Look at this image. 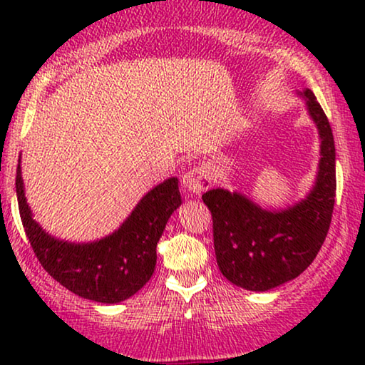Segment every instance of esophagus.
<instances>
[{
	"label": "esophagus",
	"instance_id": "1",
	"mask_svg": "<svg viewBox=\"0 0 365 365\" xmlns=\"http://www.w3.org/2000/svg\"><path fill=\"white\" fill-rule=\"evenodd\" d=\"M209 186H211V178H209V173L204 168H194L192 171L182 176V187L191 196H199Z\"/></svg>",
	"mask_w": 365,
	"mask_h": 365
}]
</instances>
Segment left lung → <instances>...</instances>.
<instances>
[{
	"label": "left lung",
	"mask_w": 365,
	"mask_h": 365,
	"mask_svg": "<svg viewBox=\"0 0 365 365\" xmlns=\"http://www.w3.org/2000/svg\"><path fill=\"white\" fill-rule=\"evenodd\" d=\"M319 134L314 184L301 201L262 207L239 191L216 187L202 194L212 214L219 271L236 286L264 292L296 279L316 259L336 202V146L331 124L311 89L297 93Z\"/></svg>",
	"instance_id": "8db88e82"
}]
</instances>
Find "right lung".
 <instances>
[{"label":"right lung","mask_w":365,"mask_h":365,"mask_svg":"<svg viewBox=\"0 0 365 365\" xmlns=\"http://www.w3.org/2000/svg\"><path fill=\"white\" fill-rule=\"evenodd\" d=\"M16 196L23 227L44 271L76 296L101 304L126 301L151 279L159 239L182 202L179 179L168 178L144 194L116 231L96 241L71 242L51 236L34 219L24 194L21 156Z\"/></svg>","instance_id":"add662e5"}]
</instances>
